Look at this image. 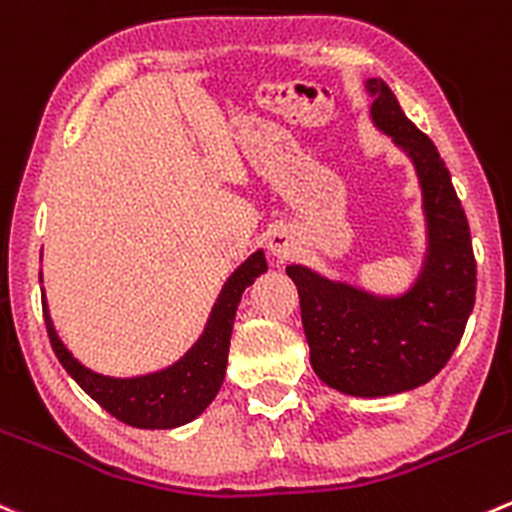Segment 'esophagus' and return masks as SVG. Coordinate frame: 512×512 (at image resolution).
I'll return each instance as SVG.
<instances>
[{
	"mask_svg": "<svg viewBox=\"0 0 512 512\" xmlns=\"http://www.w3.org/2000/svg\"><path fill=\"white\" fill-rule=\"evenodd\" d=\"M267 247H270L272 255L285 260V257H290L292 252H295V237H292L290 230H285V227H277V230H272L270 237H267Z\"/></svg>",
	"mask_w": 512,
	"mask_h": 512,
	"instance_id": "esophagus-1",
	"label": "esophagus"
}]
</instances>
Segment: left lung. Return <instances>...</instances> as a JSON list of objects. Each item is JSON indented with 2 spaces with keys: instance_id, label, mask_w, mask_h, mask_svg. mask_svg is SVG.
I'll return each mask as SVG.
<instances>
[{
  "instance_id": "left-lung-1",
  "label": "left lung",
  "mask_w": 512,
  "mask_h": 512,
  "mask_svg": "<svg viewBox=\"0 0 512 512\" xmlns=\"http://www.w3.org/2000/svg\"><path fill=\"white\" fill-rule=\"evenodd\" d=\"M370 117L413 160L423 190L428 250L413 287L375 295L287 265L300 295L312 370L352 398H385L433 380L458 347L475 305V255L468 217L438 147L400 109L382 79H367Z\"/></svg>"
}]
</instances>
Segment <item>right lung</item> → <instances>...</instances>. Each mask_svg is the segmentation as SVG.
<instances>
[{
  "label": "right lung",
  "instance_id": "right-lung-1",
  "mask_svg": "<svg viewBox=\"0 0 512 512\" xmlns=\"http://www.w3.org/2000/svg\"><path fill=\"white\" fill-rule=\"evenodd\" d=\"M262 272H267L265 252L257 250L227 277L200 340L170 367L147 372V375L109 377L84 367L59 340L52 317H49L47 300L42 297L44 325H47L54 355L62 362L64 370L109 415L132 425V428H180V425L190 423L197 415L205 413L207 405L220 393L227 370V352H230L237 305H240L245 287H250Z\"/></svg>",
  "mask_w": 512,
  "mask_h": 512
}]
</instances>
